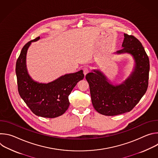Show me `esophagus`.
Instances as JSON below:
<instances>
[{
    "instance_id": "obj_1",
    "label": "esophagus",
    "mask_w": 158,
    "mask_h": 158,
    "mask_svg": "<svg viewBox=\"0 0 158 158\" xmlns=\"http://www.w3.org/2000/svg\"><path fill=\"white\" fill-rule=\"evenodd\" d=\"M83 73H84V74L85 76L87 73H89V68H87V67H84V68H83Z\"/></svg>"
}]
</instances>
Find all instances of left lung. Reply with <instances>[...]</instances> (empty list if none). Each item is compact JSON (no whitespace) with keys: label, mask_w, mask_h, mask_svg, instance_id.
<instances>
[{"label":"left lung","mask_w":158,"mask_h":158,"mask_svg":"<svg viewBox=\"0 0 158 158\" xmlns=\"http://www.w3.org/2000/svg\"><path fill=\"white\" fill-rule=\"evenodd\" d=\"M123 49L114 54H128L134 60L129 76L119 84H113L99 69L85 76L93 107L105 116H116L131 111L146 93L148 87L149 60L140 41L124 34Z\"/></svg>","instance_id":"left-lung-1"}]
</instances>
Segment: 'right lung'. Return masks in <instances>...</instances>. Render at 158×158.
Segmentation results:
<instances>
[{
  "label": "right lung",
  "instance_id": "obj_1",
  "mask_svg": "<svg viewBox=\"0 0 158 158\" xmlns=\"http://www.w3.org/2000/svg\"><path fill=\"white\" fill-rule=\"evenodd\" d=\"M28 42L22 48L16 62L18 91L29 109L36 116L54 118L62 115L68 109L69 96L77 83L84 79L83 71L66 74L49 83L35 81L28 73L26 65L27 50L32 42Z\"/></svg>",
  "mask_w": 158,
  "mask_h": 158
}]
</instances>
